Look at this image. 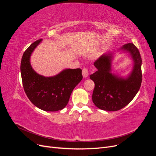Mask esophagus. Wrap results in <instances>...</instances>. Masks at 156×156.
<instances>
[{"label": "esophagus", "instance_id": "obj_1", "mask_svg": "<svg viewBox=\"0 0 156 156\" xmlns=\"http://www.w3.org/2000/svg\"><path fill=\"white\" fill-rule=\"evenodd\" d=\"M82 74H83V77H87L88 76V74H89L88 68H83V71H82Z\"/></svg>", "mask_w": 156, "mask_h": 156}]
</instances>
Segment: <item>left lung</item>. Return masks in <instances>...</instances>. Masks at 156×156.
<instances>
[{"label":"left lung","mask_w":156,"mask_h":156,"mask_svg":"<svg viewBox=\"0 0 156 156\" xmlns=\"http://www.w3.org/2000/svg\"><path fill=\"white\" fill-rule=\"evenodd\" d=\"M122 49L129 51L134 61V67L129 77H118L111 72L112 55H103L94 63L97 71L90 75L95 84L92 101L102 110L116 111L131 101L140 89L142 83V59L139 49L132 43L123 45Z\"/></svg>","instance_id":"1"}]
</instances>
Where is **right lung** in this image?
Wrapping results in <instances>:
<instances>
[{
	"mask_svg": "<svg viewBox=\"0 0 156 156\" xmlns=\"http://www.w3.org/2000/svg\"><path fill=\"white\" fill-rule=\"evenodd\" d=\"M41 39L32 43L23 55L21 73L24 90L30 101L45 111L62 110L67 105L73 90L83 79L80 68L66 69L54 77H45L31 67V53Z\"/></svg>",
	"mask_w": 156,
	"mask_h": 156,
	"instance_id": "obj_1",
	"label": "right lung"
}]
</instances>
